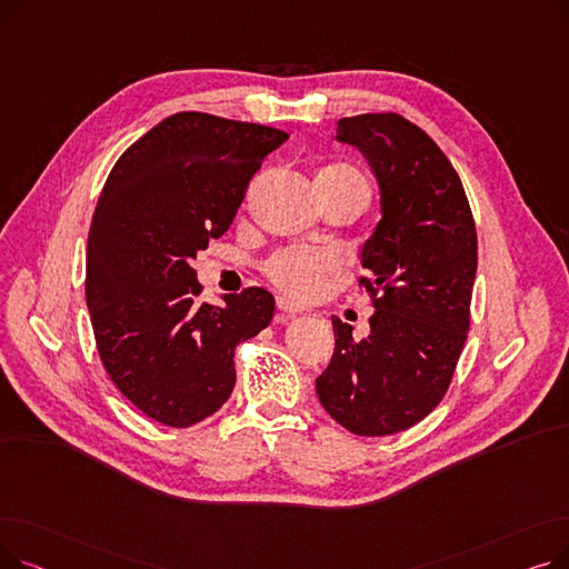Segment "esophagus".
I'll return each mask as SVG.
<instances>
[{
    "label": "esophagus",
    "instance_id": "esophagus-1",
    "mask_svg": "<svg viewBox=\"0 0 569 569\" xmlns=\"http://www.w3.org/2000/svg\"><path fill=\"white\" fill-rule=\"evenodd\" d=\"M277 309H279V316H277V320H279V322H283V320H288V318H292V316H297V313H302V311H305L300 305L290 302L288 297H277Z\"/></svg>",
    "mask_w": 569,
    "mask_h": 569
}]
</instances>
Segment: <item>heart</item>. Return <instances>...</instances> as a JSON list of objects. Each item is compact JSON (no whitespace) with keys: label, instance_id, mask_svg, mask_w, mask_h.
<instances>
[{"label":"heart","instance_id":"1","mask_svg":"<svg viewBox=\"0 0 569 569\" xmlns=\"http://www.w3.org/2000/svg\"><path fill=\"white\" fill-rule=\"evenodd\" d=\"M320 174L337 179V182L360 191L369 200V184L365 174L346 163H335L320 170ZM337 260L322 251H302V249H283L264 262V274L274 286L286 290L292 297L313 295L327 277L337 272Z\"/></svg>","mask_w":569,"mask_h":569}]
</instances>
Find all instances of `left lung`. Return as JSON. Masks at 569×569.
Here are the masks:
<instances>
[{"instance_id":"left-lung-1","label":"left lung","mask_w":569,"mask_h":569,"mask_svg":"<svg viewBox=\"0 0 569 569\" xmlns=\"http://www.w3.org/2000/svg\"><path fill=\"white\" fill-rule=\"evenodd\" d=\"M380 187L382 219L362 249L371 332L332 318L335 355L316 378L322 408L355 436L422 422L452 382L470 330L477 232L461 179L442 149L397 112L337 122Z\"/></svg>"}]
</instances>
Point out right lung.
Segmentation results:
<instances>
[{
    "instance_id": "1",
    "label": "right lung",
    "mask_w": 569,
    "mask_h": 569,
    "mask_svg": "<svg viewBox=\"0 0 569 569\" xmlns=\"http://www.w3.org/2000/svg\"><path fill=\"white\" fill-rule=\"evenodd\" d=\"M286 131L177 112L112 166L87 239L84 295L99 357L138 410L174 429L214 415L234 348L272 322L264 288L200 302L196 256L219 239Z\"/></svg>"
}]
</instances>
